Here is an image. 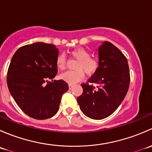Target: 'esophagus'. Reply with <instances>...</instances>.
Wrapping results in <instances>:
<instances>
[{
  "label": "esophagus",
  "instance_id": "34e87169",
  "mask_svg": "<svg viewBox=\"0 0 152 152\" xmlns=\"http://www.w3.org/2000/svg\"><path fill=\"white\" fill-rule=\"evenodd\" d=\"M68 87H69V89H70H70H72L73 87V85H70V84H69Z\"/></svg>",
  "mask_w": 152,
  "mask_h": 152
}]
</instances>
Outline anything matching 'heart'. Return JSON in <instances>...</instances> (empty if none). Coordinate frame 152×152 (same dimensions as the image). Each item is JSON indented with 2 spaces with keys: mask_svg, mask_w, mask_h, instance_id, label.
Returning <instances> with one entry per match:
<instances>
[{
  "mask_svg": "<svg viewBox=\"0 0 152 152\" xmlns=\"http://www.w3.org/2000/svg\"><path fill=\"white\" fill-rule=\"evenodd\" d=\"M70 55L79 62L76 65V70L67 71L61 74L60 78L67 83L73 84L82 81L85 77V73L88 76L94 74L99 68V60L96 58L90 56L89 50L84 48H76L70 51ZM56 65L59 70H64L66 68V58L65 55L60 54L57 56Z\"/></svg>",
  "mask_w": 152,
  "mask_h": 152,
  "instance_id": "b5f03b06",
  "label": "heart"
}]
</instances>
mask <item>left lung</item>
Masks as SVG:
<instances>
[{
  "label": "left lung",
  "mask_w": 152,
  "mask_h": 152,
  "mask_svg": "<svg viewBox=\"0 0 152 152\" xmlns=\"http://www.w3.org/2000/svg\"><path fill=\"white\" fill-rule=\"evenodd\" d=\"M99 68L88 82L82 84L83 93L77 98L82 113L101 120L113 114L125 98L129 87L128 62L121 51L110 42L99 48ZM93 83L96 85V87Z\"/></svg>",
  "instance_id": "obj_1"
}]
</instances>
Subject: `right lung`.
Returning a JSON list of instances; mask_svg holds the SVG:
<instances>
[{
	"label": "right lung",
	"instance_id": "obj_1",
	"mask_svg": "<svg viewBox=\"0 0 152 152\" xmlns=\"http://www.w3.org/2000/svg\"><path fill=\"white\" fill-rule=\"evenodd\" d=\"M59 50L52 44L35 42L17 50L7 72V85L14 100L30 117L37 120L56 114L62 96L68 90L57 73Z\"/></svg>",
	"mask_w": 152,
	"mask_h": 152
}]
</instances>
